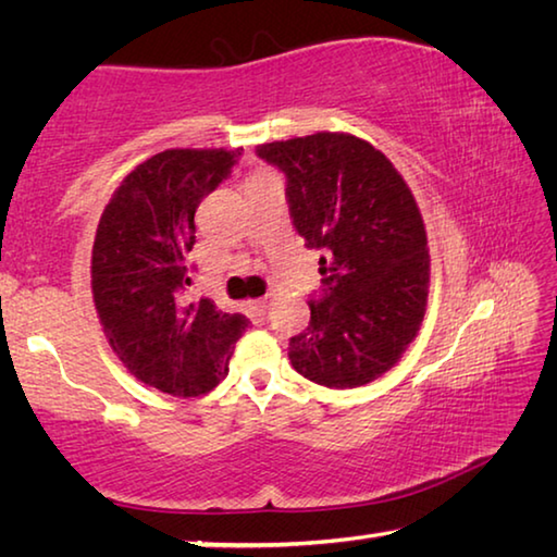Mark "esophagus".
<instances>
[{
	"instance_id": "esophagus-1",
	"label": "esophagus",
	"mask_w": 557,
	"mask_h": 557,
	"mask_svg": "<svg viewBox=\"0 0 557 557\" xmlns=\"http://www.w3.org/2000/svg\"><path fill=\"white\" fill-rule=\"evenodd\" d=\"M256 307L260 309V312H262V314H265V312H268V309H270V297H262V299H258V301H256Z\"/></svg>"
}]
</instances>
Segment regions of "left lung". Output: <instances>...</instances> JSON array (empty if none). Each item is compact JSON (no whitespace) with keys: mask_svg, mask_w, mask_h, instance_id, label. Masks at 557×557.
I'll use <instances>...</instances> for the list:
<instances>
[{"mask_svg":"<svg viewBox=\"0 0 557 557\" xmlns=\"http://www.w3.org/2000/svg\"><path fill=\"white\" fill-rule=\"evenodd\" d=\"M287 178L292 225L322 250L312 319L289 338V361L326 388H356L391 371L428 307V233L388 157L344 132L260 145Z\"/></svg>","mask_w":557,"mask_h":557,"instance_id":"1","label":"left lung"}]
</instances>
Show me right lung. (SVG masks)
<instances>
[{
    "label": "right lung",
    "mask_w": 557,
    "mask_h": 557,
    "mask_svg": "<svg viewBox=\"0 0 557 557\" xmlns=\"http://www.w3.org/2000/svg\"><path fill=\"white\" fill-rule=\"evenodd\" d=\"M243 149H166L122 178L100 215L90 285L102 332L125 369L152 388L196 398L228 373L248 317L186 297L196 209Z\"/></svg>",
    "instance_id": "1"
}]
</instances>
